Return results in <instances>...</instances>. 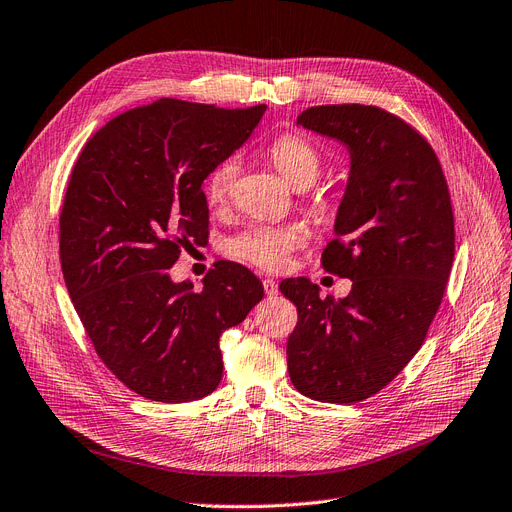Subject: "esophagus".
<instances>
[{"mask_svg":"<svg viewBox=\"0 0 512 512\" xmlns=\"http://www.w3.org/2000/svg\"><path fill=\"white\" fill-rule=\"evenodd\" d=\"M263 291H265V295H268V297L278 295V284H276V280L265 278V280H263Z\"/></svg>","mask_w":512,"mask_h":512,"instance_id":"34e87169","label":"esophagus"}]
</instances>
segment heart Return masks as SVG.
Wrapping results in <instances>:
<instances>
[{
    "instance_id": "obj_1",
    "label": "heart",
    "mask_w": 512,
    "mask_h": 512,
    "mask_svg": "<svg viewBox=\"0 0 512 512\" xmlns=\"http://www.w3.org/2000/svg\"><path fill=\"white\" fill-rule=\"evenodd\" d=\"M270 159L282 173L284 180L295 188H307L316 182L322 169L320 148L301 133H282L270 144ZM240 173L238 157L219 161L205 180L207 201L215 207L228 203L236 177ZM320 209H330L328 203H320ZM307 230L303 226H249L230 240H226L224 251L236 261L255 265V268L276 272L295 249L303 247Z\"/></svg>"
}]
</instances>
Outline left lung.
I'll return each instance as SVG.
<instances>
[{"instance_id": "8db88e82", "label": "left lung", "mask_w": 512, "mask_h": 512, "mask_svg": "<svg viewBox=\"0 0 512 512\" xmlns=\"http://www.w3.org/2000/svg\"><path fill=\"white\" fill-rule=\"evenodd\" d=\"M297 123L351 152L322 268L353 284L335 301L305 278L280 282L299 314L288 374L311 399L355 404L387 387L427 339L454 261L452 198L431 144L385 108L311 106Z\"/></svg>"}]
</instances>
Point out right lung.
<instances>
[{
	"instance_id": "obj_1",
	"label": "right lung",
	"mask_w": 512,
	"mask_h": 512,
	"mask_svg": "<svg viewBox=\"0 0 512 512\" xmlns=\"http://www.w3.org/2000/svg\"><path fill=\"white\" fill-rule=\"evenodd\" d=\"M265 110L161 98L110 119L71 171L60 211L66 288L104 366L152 402L213 393L221 332L263 297L234 261H217L198 293L171 282L169 268L182 247L209 238L205 177Z\"/></svg>"
}]
</instances>
